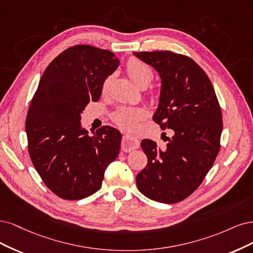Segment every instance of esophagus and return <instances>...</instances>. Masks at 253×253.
Listing matches in <instances>:
<instances>
[{
	"instance_id": "obj_1",
	"label": "esophagus",
	"mask_w": 253,
	"mask_h": 253,
	"mask_svg": "<svg viewBox=\"0 0 253 253\" xmlns=\"http://www.w3.org/2000/svg\"><path fill=\"white\" fill-rule=\"evenodd\" d=\"M121 147H122V150L125 152L131 151L140 147V141L131 134H125L123 135V138H122Z\"/></svg>"
}]
</instances>
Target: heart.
<instances>
[{
  "mask_svg": "<svg viewBox=\"0 0 253 253\" xmlns=\"http://www.w3.org/2000/svg\"><path fill=\"white\" fill-rule=\"evenodd\" d=\"M127 73L130 80L140 88H145L147 86L153 77V72L148 65L135 59L128 62ZM111 79L112 78L109 77L104 81L102 86L103 94L108 92ZM145 116L146 112L141 108H121L113 115V121L121 128L132 130L135 128L137 121L143 119Z\"/></svg>",
  "mask_w": 253,
  "mask_h": 253,
  "instance_id": "b5f03b06",
  "label": "heart"
}]
</instances>
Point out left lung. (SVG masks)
I'll return each mask as SVG.
<instances>
[{
    "label": "left lung",
    "mask_w": 253,
    "mask_h": 253,
    "mask_svg": "<svg viewBox=\"0 0 253 253\" xmlns=\"http://www.w3.org/2000/svg\"><path fill=\"white\" fill-rule=\"evenodd\" d=\"M161 78L158 108L152 117L163 129H172L165 147L143 140L148 164L136 175L145 197L172 204L198 188L219 150L222 112L209 78L186 55L171 51L133 52Z\"/></svg>",
    "instance_id": "1"
}]
</instances>
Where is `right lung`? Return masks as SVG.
I'll list each match as a JSON object with an SVG mask.
<instances>
[{
	"label": "right lung",
	"instance_id": "add662e5",
	"mask_svg": "<svg viewBox=\"0 0 253 253\" xmlns=\"http://www.w3.org/2000/svg\"><path fill=\"white\" fill-rule=\"evenodd\" d=\"M120 60L90 45L68 48L48 65L26 118L28 151L45 185L65 200H82L101 188L118 157L122 134L103 126L92 136L81 124L87 104L102 94Z\"/></svg>",
	"mask_w": 253,
	"mask_h": 253
}]
</instances>
